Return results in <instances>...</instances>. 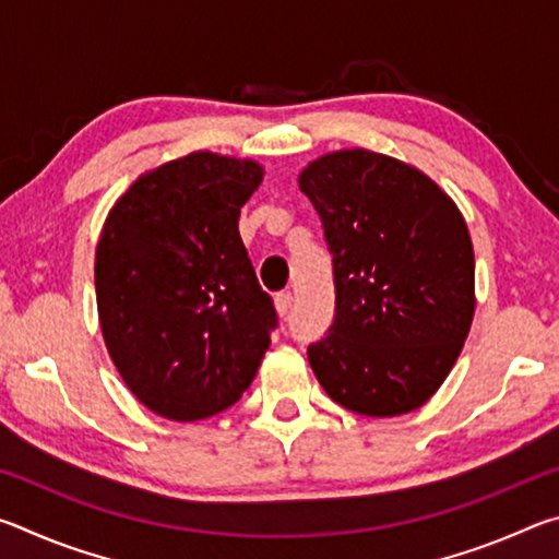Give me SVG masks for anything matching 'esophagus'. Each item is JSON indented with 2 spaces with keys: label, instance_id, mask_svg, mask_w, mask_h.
I'll use <instances>...</instances> for the list:
<instances>
[{
  "label": "esophagus",
  "instance_id": "esophagus-1",
  "mask_svg": "<svg viewBox=\"0 0 559 559\" xmlns=\"http://www.w3.org/2000/svg\"><path fill=\"white\" fill-rule=\"evenodd\" d=\"M290 306H293V293L290 290L276 293V310H278L281 316H286L288 310H290Z\"/></svg>",
  "mask_w": 559,
  "mask_h": 559
}]
</instances>
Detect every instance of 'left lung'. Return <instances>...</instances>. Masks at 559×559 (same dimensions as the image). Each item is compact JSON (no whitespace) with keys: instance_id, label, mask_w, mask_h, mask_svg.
Returning a JSON list of instances; mask_svg holds the SVG:
<instances>
[{"instance_id":"1","label":"left lung","mask_w":559,"mask_h":559,"mask_svg":"<svg viewBox=\"0 0 559 559\" xmlns=\"http://www.w3.org/2000/svg\"><path fill=\"white\" fill-rule=\"evenodd\" d=\"M333 257L335 318L308 345L328 396L365 416L406 414L447 380L473 320V246L419 169L340 150L298 177Z\"/></svg>"}]
</instances>
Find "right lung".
<instances>
[{
    "mask_svg": "<svg viewBox=\"0 0 559 559\" xmlns=\"http://www.w3.org/2000/svg\"><path fill=\"white\" fill-rule=\"evenodd\" d=\"M261 177L251 159L192 153L140 177L103 226V337L128 390L165 419L239 402L278 328L239 234Z\"/></svg>",
    "mask_w": 559,
    "mask_h": 559,
    "instance_id": "right-lung-1",
    "label": "right lung"
}]
</instances>
